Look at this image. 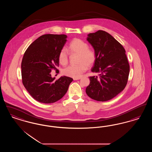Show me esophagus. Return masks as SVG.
Instances as JSON below:
<instances>
[{
	"mask_svg": "<svg viewBox=\"0 0 152 152\" xmlns=\"http://www.w3.org/2000/svg\"><path fill=\"white\" fill-rule=\"evenodd\" d=\"M81 79L80 77H79V78H73V80H80Z\"/></svg>",
	"mask_w": 152,
	"mask_h": 152,
	"instance_id": "34e87169",
	"label": "esophagus"
}]
</instances>
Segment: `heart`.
<instances>
[{
  "label": "heart",
  "mask_w": 152,
  "mask_h": 152,
  "mask_svg": "<svg viewBox=\"0 0 152 152\" xmlns=\"http://www.w3.org/2000/svg\"><path fill=\"white\" fill-rule=\"evenodd\" d=\"M88 44L79 39H74L68 45V50L71 54L79 55L76 65H69L63 70V73L68 77L79 78L81 76L88 67L94 65L96 61V53L94 51L88 48ZM59 63L63 65L67 64L68 62V53L65 48H63L58 53Z\"/></svg>",
  "instance_id": "obj_1"
}]
</instances>
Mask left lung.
I'll return each instance as SVG.
<instances>
[{
	"label": "left lung",
	"mask_w": 152,
	"mask_h": 152,
	"mask_svg": "<svg viewBox=\"0 0 152 152\" xmlns=\"http://www.w3.org/2000/svg\"><path fill=\"white\" fill-rule=\"evenodd\" d=\"M87 41L96 53L91 71L99 76L89 77L86 94L91 99L106 101L115 97L126 87L129 64L123 45L108 32L99 30L88 35Z\"/></svg>",
	"instance_id": "left-lung-1"
}]
</instances>
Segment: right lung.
<instances>
[{"label": "right lung", "mask_w": 152, "mask_h": 152, "mask_svg": "<svg viewBox=\"0 0 152 152\" xmlns=\"http://www.w3.org/2000/svg\"><path fill=\"white\" fill-rule=\"evenodd\" d=\"M65 35L45 34L30 44L22 59V82L36 101L50 104L61 99L66 93L73 79L61 76L52 77V69L59 65L58 53L66 42Z\"/></svg>", "instance_id": "1"}]
</instances>
